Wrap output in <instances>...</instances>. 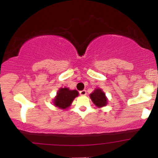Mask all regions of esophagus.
Here are the masks:
<instances>
[{"mask_svg":"<svg viewBox=\"0 0 158 158\" xmlns=\"http://www.w3.org/2000/svg\"><path fill=\"white\" fill-rule=\"evenodd\" d=\"M79 94H80L81 96H85L87 94V92L85 90H81V91H79Z\"/></svg>","mask_w":158,"mask_h":158,"instance_id":"esophagus-1","label":"esophagus"}]
</instances>
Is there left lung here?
Instances as JSON below:
<instances>
[{"label": "left lung", "mask_w": 158, "mask_h": 158, "mask_svg": "<svg viewBox=\"0 0 158 158\" xmlns=\"http://www.w3.org/2000/svg\"><path fill=\"white\" fill-rule=\"evenodd\" d=\"M90 97L94 104L99 108L106 106L107 102H108V99L106 97V94L99 88H97L96 90H94L93 93L90 94Z\"/></svg>", "instance_id": "obj_1"}]
</instances>
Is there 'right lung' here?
I'll return each instance as SVG.
<instances>
[{
  "mask_svg": "<svg viewBox=\"0 0 158 158\" xmlns=\"http://www.w3.org/2000/svg\"><path fill=\"white\" fill-rule=\"evenodd\" d=\"M79 95V92L76 90H70L68 88H60L55 99H53L54 106L61 109H65L71 105L72 102Z\"/></svg>",
  "mask_w": 158,
  "mask_h": 158,
  "instance_id": "add662e5",
  "label": "right lung"
}]
</instances>
